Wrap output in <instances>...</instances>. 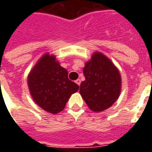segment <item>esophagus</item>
<instances>
[{
    "instance_id": "esophagus-1",
    "label": "esophagus",
    "mask_w": 152,
    "mask_h": 152,
    "mask_svg": "<svg viewBox=\"0 0 152 152\" xmlns=\"http://www.w3.org/2000/svg\"><path fill=\"white\" fill-rule=\"evenodd\" d=\"M76 83L77 84V85H78V86H80V83H81V81H80V79H77L76 80Z\"/></svg>"
}]
</instances>
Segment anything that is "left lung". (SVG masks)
Returning a JSON list of instances; mask_svg holds the SVG:
<instances>
[{"label":"left lung","mask_w":152,"mask_h":152,"mask_svg":"<svg viewBox=\"0 0 152 152\" xmlns=\"http://www.w3.org/2000/svg\"><path fill=\"white\" fill-rule=\"evenodd\" d=\"M86 80L81 82L80 94L94 112L110 107L120 95L121 78L118 69L102 53L97 52L83 69Z\"/></svg>","instance_id":"left-lung-1"}]
</instances>
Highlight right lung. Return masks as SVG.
I'll use <instances>...</instances> for the list:
<instances>
[{
	"label": "right lung",
	"mask_w": 152,
	"mask_h": 152,
	"mask_svg": "<svg viewBox=\"0 0 152 152\" xmlns=\"http://www.w3.org/2000/svg\"><path fill=\"white\" fill-rule=\"evenodd\" d=\"M31 97L39 107L53 114L63 111L79 86L68 79V72L55 57L45 54L28 76Z\"/></svg>",
	"instance_id": "add662e5"
}]
</instances>
